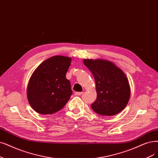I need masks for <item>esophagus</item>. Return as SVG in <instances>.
<instances>
[{"label": "esophagus", "mask_w": 158, "mask_h": 158, "mask_svg": "<svg viewBox=\"0 0 158 158\" xmlns=\"http://www.w3.org/2000/svg\"><path fill=\"white\" fill-rule=\"evenodd\" d=\"M82 94H83L82 92H75V94L76 96H81Z\"/></svg>", "instance_id": "1"}]
</instances>
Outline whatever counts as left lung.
Listing matches in <instances>:
<instances>
[{"label":"left lung","instance_id":"1","mask_svg":"<svg viewBox=\"0 0 158 158\" xmlns=\"http://www.w3.org/2000/svg\"><path fill=\"white\" fill-rule=\"evenodd\" d=\"M96 82L97 98L91 107L96 113L113 116L123 110L130 97V86L122 69L111 62L85 59Z\"/></svg>","mask_w":158,"mask_h":158}]
</instances>
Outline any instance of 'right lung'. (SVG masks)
<instances>
[{
  "label": "right lung",
  "mask_w": 158,
  "mask_h": 158,
  "mask_svg": "<svg viewBox=\"0 0 158 158\" xmlns=\"http://www.w3.org/2000/svg\"><path fill=\"white\" fill-rule=\"evenodd\" d=\"M72 58L55 56L43 62L29 80L27 98L32 109L42 114H51L62 109L72 95L66 74Z\"/></svg>",
  "instance_id": "1"
}]
</instances>
